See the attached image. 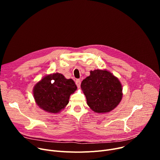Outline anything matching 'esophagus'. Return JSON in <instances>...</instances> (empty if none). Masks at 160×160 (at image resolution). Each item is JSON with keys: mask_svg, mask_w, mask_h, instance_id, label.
<instances>
[{"mask_svg": "<svg viewBox=\"0 0 160 160\" xmlns=\"http://www.w3.org/2000/svg\"><path fill=\"white\" fill-rule=\"evenodd\" d=\"M75 83H76V84H77V87L79 88L80 87V84H81V81H80V79H77V80H76Z\"/></svg>", "mask_w": 160, "mask_h": 160, "instance_id": "esophagus-1", "label": "esophagus"}]
</instances>
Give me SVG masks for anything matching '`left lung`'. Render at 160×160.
I'll list each match as a JSON object with an SVG mask.
<instances>
[{"label": "left lung", "instance_id": "obj_1", "mask_svg": "<svg viewBox=\"0 0 160 160\" xmlns=\"http://www.w3.org/2000/svg\"><path fill=\"white\" fill-rule=\"evenodd\" d=\"M87 104L96 113L110 112L118 105L122 97L119 80L106 69L90 71L81 83Z\"/></svg>", "mask_w": 160, "mask_h": 160}]
</instances>
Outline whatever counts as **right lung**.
Here are the masks:
<instances>
[{"instance_id":"right-lung-1","label":"right lung","mask_w":160,"mask_h":160,"mask_svg":"<svg viewBox=\"0 0 160 160\" xmlns=\"http://www.w3.org/2000/svg\"><path fill=\"white\" fill-rule=\"evenodd\" d=\"M77 89L72 79L60 73L45 76L33 87V94L37 105L48 113L60 112L69 103L70 95Z\"/></svg>"}]
</instances>
